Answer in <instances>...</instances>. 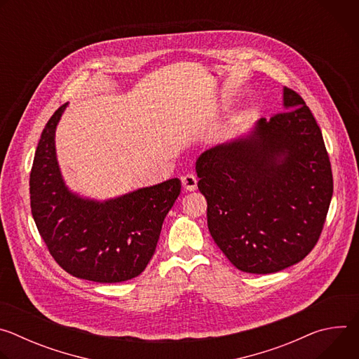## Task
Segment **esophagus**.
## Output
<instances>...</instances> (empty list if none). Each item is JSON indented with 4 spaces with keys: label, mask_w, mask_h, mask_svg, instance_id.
I'll list each match as a JSON object with an SVG mask.
<instances>
[{
    "label": "esophagus",
    "mask_w": 359,
    "mask_h": 359,
    "mask_svg": "<svg viewBox=\"0 0 359 359\" xmlns=\"http://www.w3.org/2000/svg\"><path fill=\"white\" fill-rule=\"evenodd\" d=\"M182 184L187 191H194L197 189V177L191 173H187L182 177Z\"/></svg>",
    "instance_id": "obj_1"
}]
</instances>
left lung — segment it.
<instances>
[{
	"mask_svg": "<svg viewBox=\"0 0 359 359\" xmlns=\"http://www.w3.org/2000/svg\"><path fill=\"white\" fill-rule=\"evenodd\" d=\"M284 107L270 121L262 118L248 137L206 150L196 162L209 231L244 273L299 263L316 247L330 209L334 183L321 129L290 88Z\"/></svg>",
	"mask_w": 359,
	"mask_h": 359,
	"instance_id": "obj_1",
	"label": "left lung"
}]
</instances>
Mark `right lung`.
Masks as SVG:
<instances>
[{
	"instance_id": "1",
	"label": "right lung",
	"mask_w": 359,
	"mask_h": 359,
	"mask_svg": "<svg viewBox=\"0 0 359 359\" xmlns=\"http://www.w3.org/2000/svg\"><path fill=\"white\" fill-rule=\"evenodd\" d=\"M65 107L45 125L34 156L29 175L34 222L49 254L71 276L111 284L132 280L155 252L182 183L170 179L105 203L72 194L61 177L54 140Z\"/></svg>"
}]
</instances>
